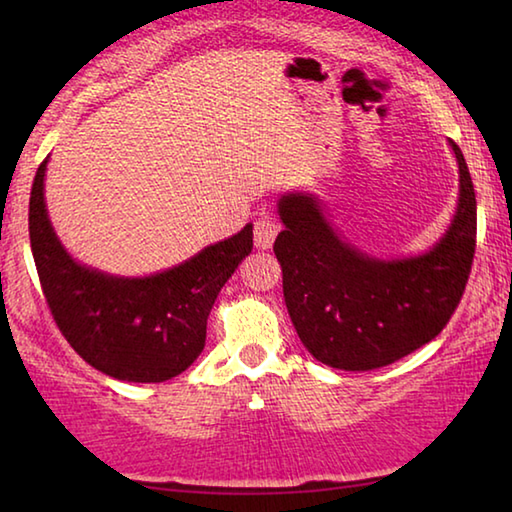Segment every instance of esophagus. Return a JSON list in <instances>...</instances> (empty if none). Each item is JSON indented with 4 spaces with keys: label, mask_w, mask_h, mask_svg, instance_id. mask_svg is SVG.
<instances>
[{
    "label": "esophagus",
    "mask_w": 512,
    "mask_h": 512,
    "mask_svg": "<svg viewBox=\"0 0 512 512\" xmlns=\"http://www.w3.org/2000/svg\"><path fill=\"white\" fill-rule=\"evenodd\" d=\"M280 232V223H277L273 216H262V219L255 221V246L257 248H271L273 241Z\"/></svg>",
    "instance_id": "obj_1"
}]
</instances>
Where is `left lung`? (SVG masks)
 Instances as JSON below:
<instances>
[{
    "label": "left lung",
    "instance_id": "8db88e82",
    "mask_svg": "<svg viewBox=\"0 0 512 512\" xmlns=\"http://www.w3.org/2000/svg\"><path fill=\"white\" fill-rule=\"evenodd\" d=\"M458 205L427 253L379 259L348 244L316 194L277 201L284 230L275 239L282 289L300 341L325 366L375 370L443 332L463 298L476 246V196L461 149Z\"/></svg>",
    "mask_w": 512,
    "mask_h": 512
}]
</instances>
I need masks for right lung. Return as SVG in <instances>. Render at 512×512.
Masks as SVG:
<instances>
[{
  "instance_id": "add662e5",
  "label": "right lung",
  "mask_w": 512,
  "mask_h": 512,
  "mask_svg": "<svg viewBox=\"0 0 512 512\" xmlns=\"http://www.w3.org/2000/svg\"><path fill=\"white\" fill-rule=\"evenodd\" d=\"M47 162L31 187L29 237L58 329L108 377L155 384L180 375L205 348L207 316L223 284L253 250V225L162 273L108 275L76 262L56 237L45 205Z\"/></svg>"
}]
</instances>
